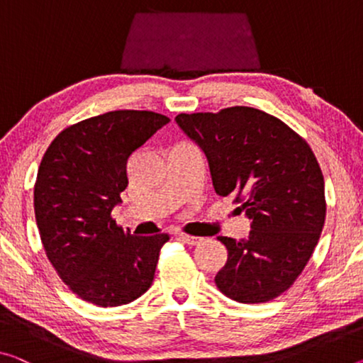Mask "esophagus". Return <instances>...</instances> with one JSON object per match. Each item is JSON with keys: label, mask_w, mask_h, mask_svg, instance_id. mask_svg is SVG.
I'll use <instances>...</instances> for the list:
<instances>
[{"label": "esophagus", "mask_w": 363, "mask_h": 363, "mask_svg": "<svg viewBox=\"0 0 363 363\" xmlns=\"http://www.w3.org/2000/svg\"><path fill=\"white\" fill-rule=\"evenodd\" d=\"M178 238L182 240V242H185V243H188L189 247H194V245H199L201 242H203V238L201 237H194V235H186V233H180V235H178Z\"/></svg>", "instance_id": "1"}]
</instances>
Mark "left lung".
<instances>
[{
    "instance_id": "obj_1",
    "label": "left lung",
    "mask_w": 363,
    "mask_h": 363,
    "mask_svg": "<svg viewBox=\"0 0 363 363\" xmlns=\"http://www.w3.org/2000/svg\"><path fill=\"white\" fill-rule=\"evenodd\" d=\"M175 121L208 157L216 193L242 203L252 222L247 238L217 237L228 252L217 289L240 303L279 297L302 274L325 225V178L313 150L252 107L180 113Z\"/></svg>"
}]
</instances>
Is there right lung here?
<instances>
[{
	"label": "right lung",
	"mask_w": 363,
	"mask_h": 363,
	"mask_svg": "<svg viewBox=\"0 0 363 363\" xmlns=\"http://www.w3.org/2000/svg\"><path fill=\"white\" fill-rule=\"evenodd\" d=\"M170 118L115 110L71 125L38 167L33 209L47 258L72 294L99 306L136 300L154 281L167 233L138 237L111 219L131 154Z\"/></svg>",
	"instance_id": "add662e5"
}]
</instances>
